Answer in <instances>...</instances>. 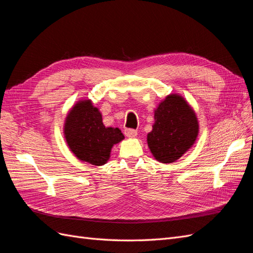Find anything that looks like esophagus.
Wrapping results in <instances>:
<instances>
[{"label": "esophagus", "instance_id": "1", "mask_svg": "<svg viewBox=\"0 0 253 253\" xmlns=\"http://www.w3.org/2000/svg\"><path fill=\"white\" fill-rule=\"evenodd\" d=\"M125 135L126 137H131V138H133V137H136L137 136V131L134 128H125Z\"/></svg>", "mask_w": 253, "mask_h": 253}]
</instances>
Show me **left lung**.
Instances as JSON below:
<instances>
[{"instance_id": "obj_1", "label": "left lung", "mask_w": 253, "mask_h": 253, "mask_svg": "<svg viewBox=\"0 0 253 253\" xmlns=\"http://www.w3.org/2000/svg\"><path fill=\"white\" fill-rule=\"evenodd\" d=\"M148 144L158 162L174 163L192 147L198 134L195 113L185 99L169 95L158 105Z\"/></svg>"}]
</instances>
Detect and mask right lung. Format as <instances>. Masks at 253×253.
I'll return each instance as SVG.
<instances>
[{
  "label": "right lung",
  "mask_w": 253,
  "mask_h": 253,
  "mask_svg": "<svg viewBox=\"0 0 253 253\" xmlns=\"http://www.w3.org/2000/svg\"><path fill=\"white\" fill-rule=\"evenodd\" d=\"M64 134L68 147L80 160L102 166L114 144L125 138L118 127H105L102 116L90 100L80 101L67 115Z\"/></svg>",
  "instance_id": "1"
}]
</instances>
